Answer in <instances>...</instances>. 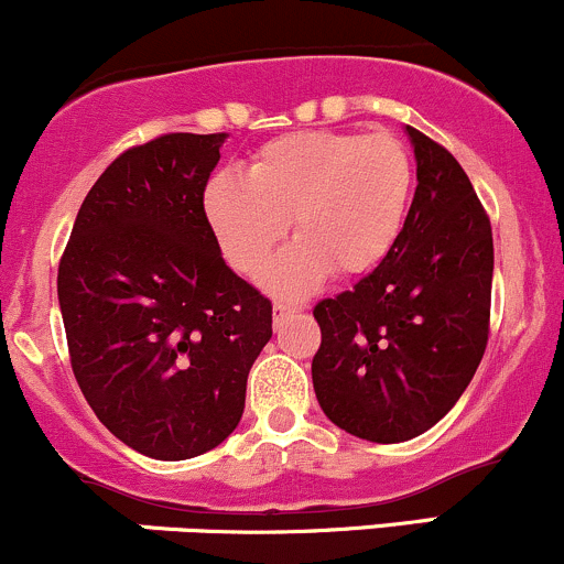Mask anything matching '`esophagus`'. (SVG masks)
<instances>
[{
	"instance_id": "34e87169",
	"label": "esophagus",
	"mask_w": 564,
	"mask_h": 564,
	"mask_svg": "<svg viewBox=\"0 0 564 564\" xmlns=\"http://www.w3.org/2000/svg\"><path fill=\"white\" fill-rule=\"evenodd\" d=\"M299 312V306H290V304H282V301H276L274 304V323L280 325L284 317H290V314Z\"/></svg>"
}]
</instances>
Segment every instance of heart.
<instances>
[{
  "mask_svg": "<svg viewBox=\"0 0 564 564\" xmlns=\"http://www.w3.org/2000/svg\"><path fill=\"white\" fill-rule=\"evenodd\" d=\"M414 166L392 134L293 131L252 155L245 174L209 180L204 212L239 274L265 269L288 217L299 239L265 271V288L299 299L333 269L362 274L390 252L409 209Z\"/></svg>",
  "mask_w": 564,
  "mask_h": 564,
  "instance_id": "b5f03b06",
  "label": "heart"
}]
</instances>
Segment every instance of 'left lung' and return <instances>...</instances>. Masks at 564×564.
<instances>
[{
  "instance_id": "left-lung-1",
  "label": "left lung",
  "mask_w": 564,
  "mask_h": 564,
  "mask_svg": "<svg viewBox=\"0 0 564 564\" xmlns=\"http://www.w3.org/2000/svg\"><path fill=\"white\" fill-rule=\"evenodd\" d=\"M416 193L381 263L314 306L312 381L325 416L357 438L401 444L449 414L489 336L492 226L457 159L405 126Z\"/></svg>"
}]
</instances>
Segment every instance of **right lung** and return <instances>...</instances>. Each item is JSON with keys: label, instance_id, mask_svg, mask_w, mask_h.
<instances>
[{"label": "right lung", "instance_id": "right-lung-1", "mask_svg": "<svg viewBox=\"0 0 564 564\" xmlns=\"http://www.w3.org/2000/svg\"><path fill=\"white\" fill-rule=\"evenodd\" d=\"M226 139L163 134L118 155L58 263L77 384L115 438L153 459L234 433L271 338V301L228 269L204 212Z\"/></svg>", "mask_w": 564, "mask_h": 564}]
</instances>
